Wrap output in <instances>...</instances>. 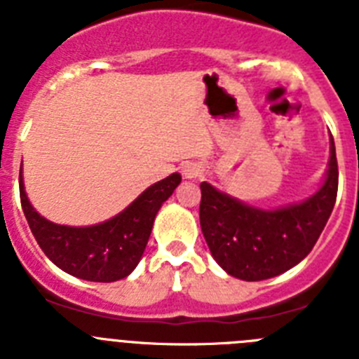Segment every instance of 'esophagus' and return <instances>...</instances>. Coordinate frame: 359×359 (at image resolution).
Segmentation results:
<instances>
[{
    "label": "esophagus",
    "instance_id": "34e87169",
    "mask_svg": "<svg viewBox=\"0 0 359 359\" xmlns=\"http://www.w3.org/2000/svg\"><path fill=\"white\" fill-rule=\"evenodd\" d=\"M182 170L187 180H199V177H203V172H205L201 165L194 163V161H187Z\"/></svg>",
    "mask_w": 359,
    "mask_h": 359
}]
</instances>
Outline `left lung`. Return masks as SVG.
<instances>
[{"mask_svg":"<svg viewBox=\"0 0 359 359\" xmlns=\"http://www.w3.org/2000/svg\"><path fill=\"white\" fill-rule=\"evenodd\" d=\"M338 163L331 156L322 187L311 198L280 208H257L201 183L199 223L212 257L231 277L266 280L304 261L318 241L336 203Z\"/></svg>","mask_w":359,"mask_h":359,"instance_id":"1","label":"left lung"}]
</instances>
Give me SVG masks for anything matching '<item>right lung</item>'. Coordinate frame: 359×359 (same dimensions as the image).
I'll list each match as a JSON object with an SVG mask.
<instances>
[{
    "mask_svg": "<svg viewBox=\"0 0 359 359\" xmlns=\"http://www.w3.org/2000/svg\"><path fill=\"white\" fill-rule=\"evenodd\" d=\"M180 183L182 176L170 174L145 189L115 217L91 226H66L43 217L28 201L23 172L19 174V196L32 233L57 268L82 280L115 282L138 266L154 217Z\"/></svg>",
    "mask_w": 359,
    "mask_h": 359,
    "instance_id": "right-lung-1",
    "label": "right lung"
}]
</instances>
